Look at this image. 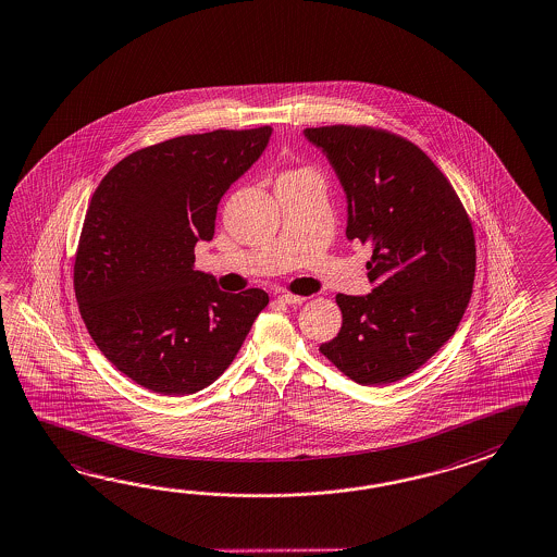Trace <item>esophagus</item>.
Segmentation results:
<instances>
[{
    "instance_id": "34e87169",
    "label": "esophagus",
    "mask_w": 557,
    "mask_h": 557,
    "mask_svg": "<svg viewBox=\"0 0 557 557\" xmlns=\"http://www.w3.org/2000/svg\"><path fill=\"white\" fill-rule=\"evenodd\" d=\"M277 299L282 301V304H287V306H297V304H304L306 301V297L304 296H294V294H280Z\"/></svg>"
}]
</instances>
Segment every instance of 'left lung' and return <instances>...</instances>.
<instances>
[{"instance_id":"left-lung-1","label":"left lung","mask_w":557,"mask_h":557,"mask_svg":"<svg viewBox=\"0 0 557 557\" xmlns=\"http://www.w3.org/2000/svg\"><path fill=\"white\" fill-rule=\"evenodd\" d=\"M347 199L346 235L370 244L368 296L337 294L342 330L320 351L361 385L394 384L456 334L475 277L458 194L418 146L373 127H308Z\"/></svg>"}]
</instances>
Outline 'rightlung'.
Wrapping results in <instances>:
<instances>
[{"mask_svg": "<svg viewBox=\"0 0 557 557\" xmlns=\"http://www.w3.org/2000/svg\"><path fill=\"white\" fill-rule=\"evenodd\" d=\"M270 137V125L173 137L124 158L94 191L75 256L79 313L99 351L156 394L213 384L270 301L194 270L220 199Z\"/></svg>", "mask_w": 557, "mask_h": 557, "instance_id": "add662e5", "label": "right lung"}]
</instances>
